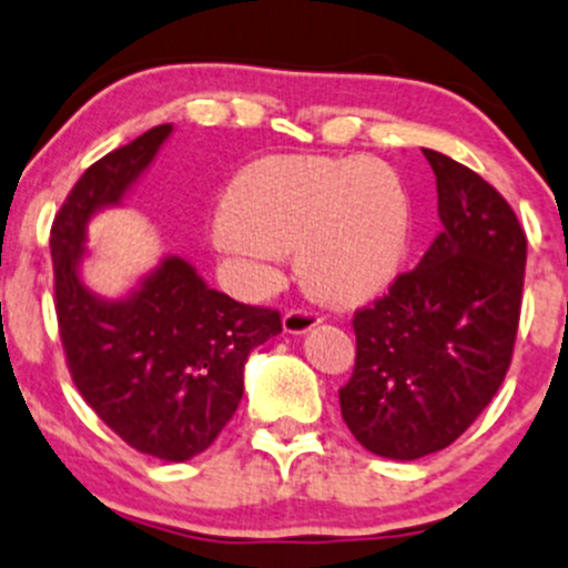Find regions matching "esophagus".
<instances>
[{"label": "esophagus", "instance_id": "esophagus-1", "mask_svg": "<svg viewBox=\"0 0 568 568\" xmlns=\"http://www.w3.org/2000/svg\"><path fill=\"white\" fill-rule=\"evenodd\" d=\"M321 321L324 318H321V313H315V310L294 307L283 315V329L288 334H304L313 329V326H318Z\"/></svg>", "mask_w": 568, "mask_h": 568}]
</instances>
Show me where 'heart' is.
<instances>
[{
	"label": "heart",
	"mask_w": 568,
	"mask_h": 568,
	"mask_svg": "<svg viewBox=\"0 0 568 568\" xmlns=\"http://www.w3.org/2000/svg\"><path fill=\"white\" fill-rule=\"evenodd\" d=\"M212 242L253 283H268L285 250L329 300H364L392 283L410 244L403 182L375 158L274 154L234 179Z\"/></svg>",
	"instance_id": "heart-1"
}]
</instances>
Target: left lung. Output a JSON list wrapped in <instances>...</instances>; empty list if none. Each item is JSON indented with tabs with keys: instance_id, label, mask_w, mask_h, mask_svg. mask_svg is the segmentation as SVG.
Returning <instances> with one entry per match:
<instances>
[{
	"instance_id": "obj_1",
	"label": "left lung",
	"mask_w": 568,
	"mask_h": 568,
	"mask_svg": "<svg viewBox=\"0 0 568 568\" xmlns=\"http://www.w3.org/2000/svg\"><path fill=\"white\" fill-rule=\"evenodd\" d=\"M444 231L425 258L354 313L339 410L367 452L419 459L455 444L500 389L520 326L528 239L476 171L425 149Z\"/></svg>"
}]
</instances>
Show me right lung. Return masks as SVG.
Listing matches in <instances>:
<instances>
[{
    "mask_svg": "<svg viewBox=\"0 0 568 568\" xmlns=\"http://www.w3.org/2000/svg\"><path fill=\"white\" fill-rule=\"evenodd\" d=\"M171 124L89 165L51 225L53 307L70 378L89 408L135 452L184 463L231 422L250 351L283 332L272 307L206 288L182 258L163 261L124 302L94 300L79 280L83 225L116 204L152 163Z\"/></svg>",
    "mask_w": 568,
    "mask_h": 568,
    "instance_id": "obj_1",
    "label": "right lung"
}]
</instances>
